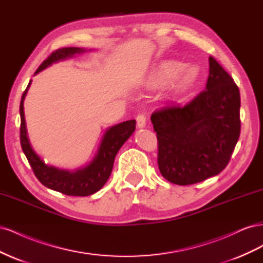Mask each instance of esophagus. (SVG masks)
Masks as SVG:
<instances>
[{
	"label": "esophagus",
	"mask_w": 263,
	"mask_h": 263,
	"mask_svg": "<svg viewBox=\"0 0 263 263\" xmlns=\"http://www.w3.org/2000/svg\"><path fill=\"white\" fill-rule=\"evenodd\" d=\"M146 115L145 114H138L136 117V121H137V125L139 128H144L146 126Z\"/></svg>",
	"instance_id": "34e87169"
}]
</instances>
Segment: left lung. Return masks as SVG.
I'll return each instance as SVG.
<instances>
[{
    "instance_id": "1",
    "label": "left lung",
    "mask_w": 263,
    "mask_h": 263,
    "mask_svg": "<svg viewBox=\"0 0 263 263\" xmlns=\"http://www.w3.org/2000/svg\"><path fill=\"white\" fill-rule=\"evenodd\" d=\"M205 90L185 104L168 103L151 114L162 177L190 185L226 168L240 135V93L212 55Z\"/></svg>"
}]
</instances>
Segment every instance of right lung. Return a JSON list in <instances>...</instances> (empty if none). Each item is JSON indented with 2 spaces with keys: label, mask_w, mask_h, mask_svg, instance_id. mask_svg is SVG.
Here are the masks:
<instances>
[{
  "label": "right lung",
  "mask_w": 263,
  "mask_h": 263,
  "mask_svg": "<svg viewBox=\"0 0 263 263\" xmlns=\"http://www.w3.org/2000/svg\"><path fill=\"white\" fill-rule=\"evenodd\" d=\"M85 51V49L78 48V47H67V48L57 49L53 51L41 66H39V68L36 70L35 74L52 65L53 62H58L60 60L71 58L73 57L76 53H82ZM30 83L31 80L29 81L26 90L24 91L21 100L20 137L22 149L24 151V154H25L36 178L41 181L42 184H44L45 186L66 195L87 196L98 192V191L101 190L103 185L105 184L110 176V172H112L114 160L118 150L121 149V147L125 144V141L128 139L132 136V134L135 132V128H136V121L132 119V121L123 122L113 127H109L102 138L98 154L95 155L93 160L86 166H84V168L78 169L76 171H68L47 165L42 159L36 155L33 148H31L27 136L25 116H24V100H25Z\"/></svg>",
  "instance_id": "right-lung-1"
}]
</instances>
